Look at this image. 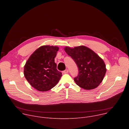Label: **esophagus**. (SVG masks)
Returning <instances> with one entry per match:
<instances>
[{"label":"esophagus","instance_id":"obj_1","mask_svg":"<svg viewBox=\"0 0 129 129\" xmlns=\"http://www.w3.org/2000/svg\"><path fill=\"white\" fill-rule=\"evenodd\" d=\"M68 72V69H66V70H64L63 72V73H64V74H66V73H67Z\"/></svg>","mask_w":129,"mask_h":129}]
</instances>
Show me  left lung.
<instances>
[{"mask_svg":"<svg viewBox=\"0 0 129 129\" xmlns=\"http://www.w3.org/2000/svg\"><path fill=\"white\" fill-rule=\"evenodd\" d=\"M64 50L78 66L79 73L74 78L76 84L86 90L96 88L103 80L106 72L103 59L85 46L65 47Z\"/></svg>","mask_w":129,"mask_h":129,"instance_id":"1","label":"left lung"}]
</instances>
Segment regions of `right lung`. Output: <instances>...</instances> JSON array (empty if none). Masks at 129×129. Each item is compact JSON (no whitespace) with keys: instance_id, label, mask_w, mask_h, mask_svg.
Masks as SVG:
<instances>
[{"instance_id":"obj_1","label":"right lung","mask_w":129,"mask_h":129,"mask_svg":"<svg viewBox=\"0 0 129 129\" xmlns=\"http://www.w3.org/2000/svg\"><path fill=\"white\" fill-rule=\"evenodd\" d=\"M57 46L44 45L36 49L24 67V75L30 85L40 91H47L56 86L62 77L57 69L54 58Z\"/></svg>"}]
</instances>
